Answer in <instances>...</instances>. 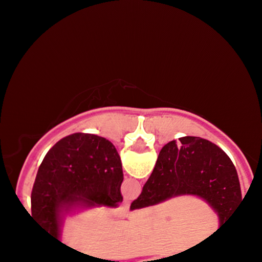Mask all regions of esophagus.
Segmentation results:
<instances>
[{
	"instance_id": "1",
	"label": "esophagus",
	"mask_w": 262,
	"mask_h": 262,
	"mask_svg": "<svg viewBox=\"0 0 262 262\" xmlns=\"http://www.w3.org/2000/svg\"><path fill=\"white\" fill-rule=\"evenodd\" d=\"M128 212H129V202L128 201H124L118 208L114 209V215H117V217H125V215L128 214Z\"/></svg>"
}]
</instances>
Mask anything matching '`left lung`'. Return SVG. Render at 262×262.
Instances as JSON below:
<instances>
[{"label": "left lung", "mask_w": 262, "mask_h": 262, "mask_svg": "<svg viewBox=\"0 0 262 262\" xmlns=\"http://www.w3.org/2000/svg\"><path fill=\"white\" fill-rule=\"evenodd\" d=\"M122 182L121 158L110 140L71 134L59 140L39 166L31 196L32 218L58 239L66 213L118 206Z\"/></svg>", "instance_id": "left-lung-1"}]
</instances>
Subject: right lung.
<instances>
[{"mask_svg":"<svg viewBox=\"0 0 262 262\" xmlns=\"http://www.w3.org/2000/svg\"><path fill=\"white\" fill-rule=\"evenodd\" d=\"M192 194L214 209L224 225L242 203L235 166L215 144L198 137H183L167 143L143 191L130 210L161 203L169 198Z\"/></svg>","mask_w":262,"mask_h":262,"instance_id":"add662e5","label":"right lung"}]
</instances>
